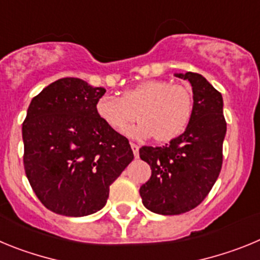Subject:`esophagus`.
Returning <instances> with one entry per match:
<instances>
[{
    "label": "esophagus",
    "mask_w": 260,
    "mask_h": 260,
    "mask_svg": "<svg viewBox=\"0 0 260 260\" xmlns=\"http://www.w3.org/2000/svg\"><path fill=\"white\" fill-rule=\"evenodd\" d=\"M131 147H132V150H133V154H135V156H136V158H137V156H139L140 146L137 144H135V142H131Z\"/></svg>",
    "instance_id": "obj_1"
}]
</instances>
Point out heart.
Wrapping results in <instances>:
<instances>
[{"label":"heart","mask_w":260,"mask_h":260,"mask_svg":"<svg viewBox=\"0 0 260 260\" xmlns=\"http://www.w3.org/2000/svg\"><path fill=\"white\" fill-rule=\"evenodd\" d=\"M194 100L190 89L168 80H146L121 97L100 98L95 113L107 128L124 133L133 121L140 123L131 131L135 137H151L158 142H168L188 128L193 116Z\"/></svg>","instance_id":"1"}]
</instances>
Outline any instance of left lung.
I'll list each match as a JSON object with an SVG mask.
<instances>
[{
	"instance_id": "1",
	"label": "left lung",
	"mask_w": 260,
	"mask_h": 260,
	"mask_svg": "<svg viewBox=\"0 0 260 260\" xmlns=\"http://www.w3.org/2000/svg\"><path fill=\"white\" fill-rule=\"evenodd\" d=\"M176 76L188 80L193 89L194 110L188 128L165 146L140 149V158L151 168L140 196L147 210L160 215L184 214L197 207L223 165L226 121L220 92L196 72Z\"/></svg>"
}]
</instances>
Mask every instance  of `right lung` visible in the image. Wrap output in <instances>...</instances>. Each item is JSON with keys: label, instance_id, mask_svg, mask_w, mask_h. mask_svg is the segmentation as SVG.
Masks as SVG:
<instances>
[{"label": "right lung", "instance_id": "1", "mask_svg": "<svg viewBox=\"0 0 260 260\" xmlns=\"http://www.w3.org/2000/svg\"><path fill=\"white\" fill-rule=\"evenodd\" d=\"M106 89L78 78L51 83L32 98L23 121L24 171L46 209L64 216L101 210L110 185L132 162L127 137L95 113Z\"/></svg>", "mask_w": 260, "mask_h": 260}]
</instances>
